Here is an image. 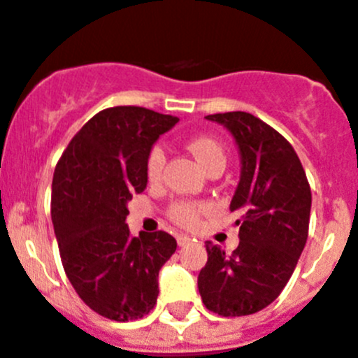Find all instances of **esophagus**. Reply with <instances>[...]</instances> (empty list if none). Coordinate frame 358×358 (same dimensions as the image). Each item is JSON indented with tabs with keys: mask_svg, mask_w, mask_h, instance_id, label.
I'll return each mask as SVG.
<instances>
[{
	"mask_svg": "<svg viewBox=\"0 0 358 358\" xmlns=\"http://www.w3.org/2000/svg\"><path fill=\"white\" fill-rule=\"evenodd\" d=\"M177 243H179V245H188L189 243V236H186V235H177Z\"/></svg>",
	"mask_w": 358,
	"mask_h": 358,
	"instance_id": "34e87169",
	"label": "esophagus"
}]
</instances>
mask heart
<instances>
[{"label": "heart", "mask_w": 358, "mask_h": 358, "mask_svg": "<svg viewBox=\"0 0 358 358\" xmlns=\"http://www.w3.org/2000/svg\"><path fill=\"white\" fill-rule=\"evenodd\" d=\"M189 150L194 152L199 163L210 172L215 166H226V152L224 147L217 140L210 136H195L188 143ZM164 163H166V154H164L163 145L156 143L148 150L147 161H145V173L150 182L159 181L163 176ZM206 210L204 204L194 201H176L169 208V217L172 222L181 227H195L201 220L202 211Z\"/></svg>", "instance_id": "obj_1"}]
</instances>
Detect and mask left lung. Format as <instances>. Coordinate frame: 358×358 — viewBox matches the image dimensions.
<instances>
[{
  "instance_id": "1",
  "label": "left lung",
  "mask_w": 358,
  "mask_h": 358,
  "mask_svg": "<svg viewBox=\"0 0 358 358\" xmlns=\"http://www.w3.org/2000/svg\"><path fill=\"white\" fill-rule=\"evenodd\" d=\"M242 156V176L229 210L238 215L240 243L227 255L206 243L208 262L199 292L210 312L222 317L256 314L285 289L308 238L312 192L292 145L260 118L218 113Z\"/></svg>"
}]
</instances>
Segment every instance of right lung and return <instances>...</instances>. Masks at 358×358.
<instances>
[{"instance_id":"add662e5","label":"right lung","mask_w":358,"mask_h":358,"mask_svg":"<svg viewBox=\"0 0 358 358\" xmlns=\"http://www.w3.org/2000/svg\"><path fill=\"white\" fill-rule=\"evenodd\" d=\"M177 116L109 107L73 136L55 166L52 222L62 267L78 297L110 321H134L157 301V276L176 252L164 231L132 236L127 202L147 188L145 161Z\"/></svg>"}]
</instances>
